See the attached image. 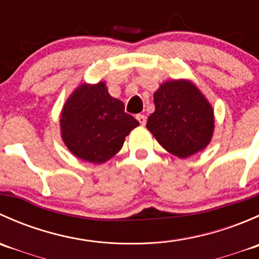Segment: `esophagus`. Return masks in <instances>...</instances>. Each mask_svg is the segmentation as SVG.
<instances>
[{
  "label": "esophagus",
  "mask_w": 259,
  "mask_h": 259,
  "mask_svg": "<svg viewBox=\"0 0 259 259\" xmlns=\"http://www.w3.org/2000/svg\"><path fill=\"white\" fill-rule=\"evenodd\" d=\"M137 120L140 122V125L146 124V116H144V115H142V114L137 115Z\"/></svg>",
  "instance_id": "34e87169"
}]
</instances>
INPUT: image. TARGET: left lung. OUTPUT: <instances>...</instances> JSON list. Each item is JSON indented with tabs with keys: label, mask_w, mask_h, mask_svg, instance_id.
Segmentation results:
<instances>
[{
	"label": "left lung",
	"mask_w": 259,
	"mask_h": 259,
	"mask_svg": "<svg viewBox=\"0 0 259 259\" xmlns=\"http://www.w3.org/2000/svg\"><path fill=\"white\" fill-rule=\"evenodd\" d=\"M155 111L146 127L165 150L178 158L202 151L214 132L213 108L188 80H170L154 93Z\"/></svg>",
	"instance_id": "1"
}]
</instances>
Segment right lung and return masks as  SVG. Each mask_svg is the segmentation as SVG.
<instances>
[{
	"mask_svg": "<svg viewBox=\"0 0 259 259\" xmlns=\"http://www.w3.org/2000/svg\"><path fill=\"white\" fill-rule=\"evenodd\" d=\"M61 137L77 158L101 164L121 149L139 121L125 113L124 103L110 96L105 82L81 83L61 111Z\"/></svg>",
	"mask_w": 259,
	"mask_h": 259,
	"instance_id": "obj_1",
	"label": "right lung"
}]
</instances>
